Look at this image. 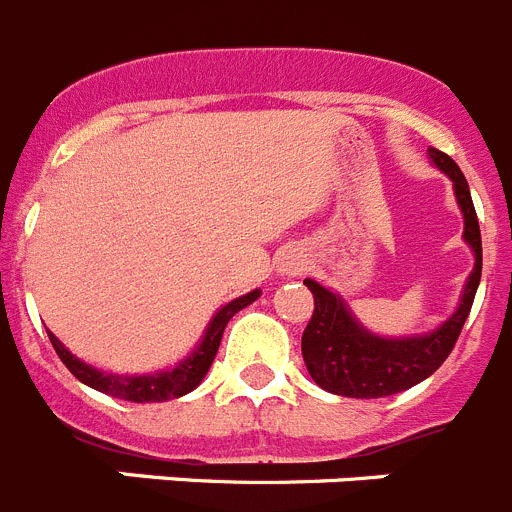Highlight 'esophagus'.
<instances>
[{
	"label": "esophagus",
	"instance_id": "1",
	"mask_svg": "<svg viewBox=\"0 0 512 512\" xmlns=\"http://www.w3.org/2000/svg\"><path fill=\"white\" fill-rule=\"evenodd\" d=\"M302 269V261L300 259H287L282 261V266H279V271H284V274H295V271Z\"/></svg>",
	"mask_w": 512,
	"mask_h": 512
}]
</instances>
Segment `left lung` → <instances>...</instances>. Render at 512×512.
<instances>
[{"mask_svg": "<svg viewBox=\"0 0 512 512\" xmlns=\"http://www.w3.org/2000/svg\"><path fill=\"white\" fill-rule=\"evenodd\" d=\"M428 156L433 166L454 184L456 205L464 215V241L474 251V269L464 284L459 307L431 333L387 338L364 328L338 292L315 279H305V287L315 297V310L302 333V359L315 384L333 395L374 400L410 390L446 361L469 318L482 277V235L477 212L459 166L436 148H428Z\"/></svg>", "mask_w": 512, "mask_h": 512, "instance_id": "obj_1", "label": "left lung"}]
</instances>
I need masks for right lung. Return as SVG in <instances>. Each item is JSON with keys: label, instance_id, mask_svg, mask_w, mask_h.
I'll return each mask as SVG.
<instances>
[{"label": "right lung", "instance_id": "obj_1", "mask_svg": "<svg viewBox=\"0 0 512 512\" xmlns=\"http://www.w3.org/2000/svg\"><path fill=\"white\" fill-rule=\"evenodd\" d=\"M261 297V289H253L248 295L235 297L228 305H223L220 310L212 315V320L207 323L205 336L200 338V343L192 348V354L187 359H182L171 369L164 372H151V374H115V372H102L97 366L81 361L79 356H74L69 348L63 346L53 333L51 336L53 348H56L58 359L66 364L71 374L79 379L81 384H87L92 390L104 392L110 397H120V400L128 402H166L174 400V397H182L187 392L197 390L200 382L205 379V374L210 372L212 361H215L217 346H220V338H223V330L228 325V320L233 318L235 312H241L243 307H248L251 302H256Z\"/></svg>", "mask_w": 512, "mask_h": 512}]
</instances>
